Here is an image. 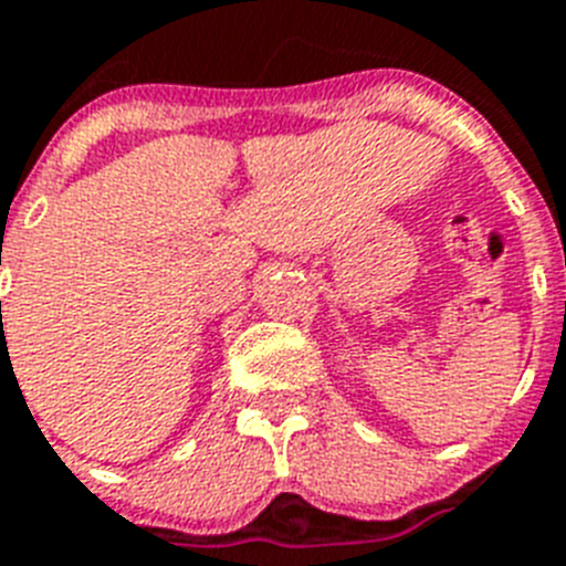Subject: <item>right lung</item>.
Returning a JSON list of instances; mask_svg holds the SVG:
<instances>
[{
    "instance_id": "1",
    "label": "right lung",
    "mask_w": 566,
    "mask_h": 566,
    "mask_svg": "<svg viewBox=\"0 0 566 566\" xmlns=\"http://www.w3.org/2000/svg\"><path fill=\"white\" fill-rule=\"evenodd\" d=\"M0 307H2V305H0Z\"/></svg>"
}]
</instances>
